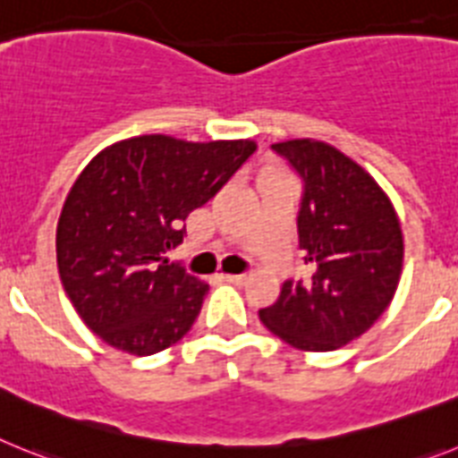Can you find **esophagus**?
Returning <instances> with one entry per match:
<instances>
[{"mask_svg":"<svg viewBox=\"0 0 458 458\" xmlns=\"http://www.w3.org/2000/svg\"><path fill=\"white\" fill-rule=\"evenodd\" d=\"M224 281L234 285H244L246 284V274H224Z\"/></svg>","mask_w":458,"mask_h":458,"instance_id":"1","label":"esophagus"}]
</instances>
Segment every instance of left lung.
Masks as SVG:
<instances>
[{
	"label": "left lung",
	"mask_w": 458,
	"mask_h": 458,
	"mask_svg": "<svg viewBox=\"0 0 458 458\" xmlns=\"http://www.w3.org/2000/svg\"><path fill=\"white\" fill-rule=\"evenodd\" d=\"M301 177L297 214L309 276L288 278L262 325L297 350L327 352L367 332L399 285L403 234L371 174L318 140L272 145Z\"/></svg>",
	"instance_id": "1"
}]
</instances>
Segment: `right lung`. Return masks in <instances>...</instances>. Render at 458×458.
Listing matches in <instances>:
<instances>
[{"label":"right lung","instance_id":"obj_1","mask_svg":"<svg viewBox=\"0 0 458 458\" xmlns=\"http://www.w3.org/2000/svg\"><path fill=\"white\" fill-rule=\"evenodd\" d=\"M253 152L251 140L138 135L91 158L57 224L59 278L91 332L138 357L189 332L209 285L165 253Z\"/></svg>","mask_w":458,"mask_h":458}]
</instances>
